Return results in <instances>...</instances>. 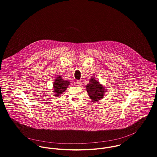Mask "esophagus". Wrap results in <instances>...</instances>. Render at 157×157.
Wrapping results in <instances>:
<instances>
[{"instance_id":"1","label":"esophagus","mask_w":157,"mask_h":157,"mask_svg":"<svg viewBox=\"0 0 157 157\" xmlns=\"http://www.w3.org/2000/svg\"><path fill=\"white\" fill-rule=\"evenodd\" d=\"M75 84H76V85L78 86H81L82 84V82H81V81H77L76 82Z\"/></svg>"}]
</instances>
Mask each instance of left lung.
<instances>
[{
	"label": "left lung",
	"instance_id": "8db88e82",
	"mask_svg": "<svg viewBox=\"0 0 157 157\" xmlns=\"http://www.w3.org/2000/svg\"><path fill=\"white\" fill-rule=\"evenodd\" d=\"M86 91L93 102L100 100L105 96L104 86L100 84L94 78H91L90 83L86 85Z\"/></svg>",
	"mask_w": 157,
	"mask_h": 157
}]
</instances>
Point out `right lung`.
<instances>
[{"mask_svg": "<svg viewBox=\"0 0 157 157\" xmlns=\"http://www.w3.org/2000/svg\"><path fill=\"white\" fill-rule=\"evenodd\" d=\"M70 82L68 81L63 80L61 76L58 77L53 84L54 90L56 96H60L66 90Z\"/></svg>", "mask_w": 157, "mask_h": 157, "instance_id": "right-lung-1", "label": "right lung"}]
</instances>
